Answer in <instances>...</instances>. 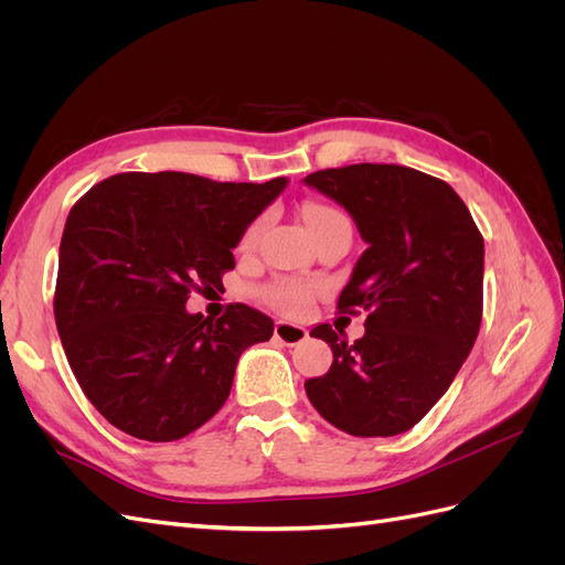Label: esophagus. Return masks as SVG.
<instances>
[{
	"instance_id": "obj_1",
	"label": "esophagus",
	"mask_w": 565,
	"mask_h": 565,
	"mask_svg": "<svg viewBox=\"0 0 565 565\" xmlns=\"http://www.w3.org/2000/svg\"><path fill=\"white\" fill-rule=\"evenodd\" d=\"M273 334H276V339L282 341L285 347H297L303 339H309V330L301 328V324L287 322V320H278L276 328H273Z\"/></svg>"
}]
</instances>
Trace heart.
<instances>
[{"mask_svg":"<svg viewBox=\"0 0 565 565\" xmlns=\"http://www.w3.org/2000/svg\"><path fill=\"white\" fill-rule=\"evenodd\" d=\"M301 218L309 233L316 237L318 233L334 228V226H351L349 218L341 214L339 210L330 207V204H322V202H309L301 207ZM256 231L259 226H249L247 233L243 235V247L252 245ZM264 301L270 303L273 309H278L287 316H301L309 309L311 301H313V287L306 285V282H295V280H280V282H273L268 285L264 292H262Z\"/></svg>","mask_w":565,"mask_h":565,"instance_id":"heart-1","label":"heart"}]
</instances>
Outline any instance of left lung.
<instances>
[{
	"label": "left lung",
	"instance_id": "left-lung-1",
	"mask_svg": "<svg viewBox=\"0 0 565 565\" xmlns=\"http://www.w3.org/2000/svg\"><path fill=\"white\" fill-rule=\"evenodd\" d=\"M355 221L367 249L341 289V313L367 311L349 344L330 324L332 367L309 380L318 413L351 436H396L429 413L478 337L483 235L467 204L436 177L401 164H349L303 179Z\"/></svg>",
	"mask_w": 565,
	"mask_h": 565
}]
</instances>
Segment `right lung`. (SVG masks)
Wrapping results in <instances>:
<instances>
[{"instance_id":"obj_1","label":"right lung","mask_w":565,"mask_h":565,"mask_svg":"<svg viewBox=\"0 0 565 565\" xmlns=\"http://www.w3.org/2000/svg\"><path fill=\"white\" fill-rule=\"evenodd\" d=\"M287 185L129 172L96 183L67 214L54 316L84 396L119 431L179 440L226 403L237 358L273 320L228 303L188 313V295L221 285L247 226Z\"/></svg>"}]
</instances>
